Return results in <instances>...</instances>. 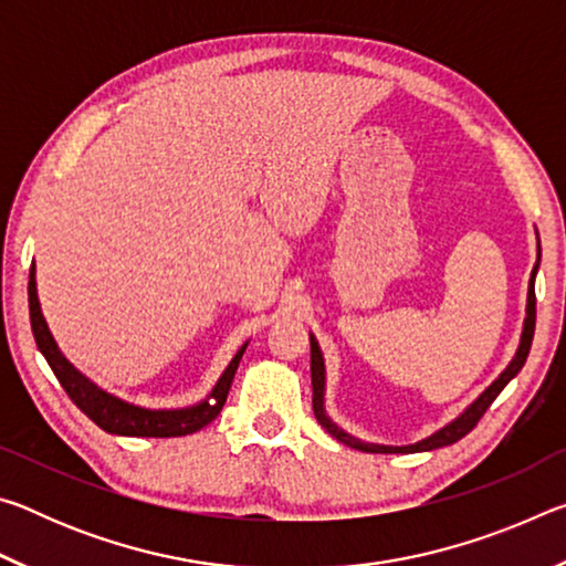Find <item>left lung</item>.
<instances>
[{
	"mask_svg": "<svg viewBox=\"0 0 566 566\" xmlns=\"http://www.w3.org/2000/svg\"><path fill=\"white\" fill-rule=\"evenodd\" d=\"M539 256H542V249L539 242H536V264L532 270L530 276V292H526V317H524V329H522V339H520V347H516L514 359L510 361V367H506L500 377H496L490 387H486L482 395H479L472 405H469L462 415H459L454 421H449L447 427L439 429L432 437L421 439L417 444H407V447H389V444H369V442H361V439L352 437L339 429L334 421L327 417V411H324V357H322V349L317 339L310 334V344H312V407H314V417H317L319 424L327 429V432L339 439L342 444H347L352 449H359V452H371V454H415V452H432V449L439 447H449L459 442V439L467 437L472 429L476 427V421L482 419V415L486 409H490L492 401L500 397V391L510 385V381L520 375V369L524 367L526 357H530V349H532V339H534V322H536V296H534V276L536 270H539Z\"/></svg>",
	"mask_w": 566,
	"mask_h": 566,
	"instance_id": "8db88e82",
	"label": "left lung"
}]
</instances>
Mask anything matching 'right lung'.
Masks as SVG:
<instances>
[{"label":"right lung","mask_w":566,"mask_h":566,"mask_svg":"<svg viewBox=\"0 0 566 566\" xmlns=\"http://www.w3.org/2000/svg\"><path fill=\"white\" fill-rule=\"evenodd\" d=\"M30 319L36 347L44 354V359L50 361L54 377L60 379V385L64 387L66 395H70V399L94 421V424L102 427L104 432L119 437H185L199 432V429L207 427L209 421L222 411L229 387H232L234 371L239 367V359H242V354L247 349V344L239 347L234 359L229 361V367L224 369V375L219 377L214 389L209 391V397L205 401H199V405H191L185 409H145L99 389L94 381L84 377L80 369H74V364L60 352L50 327H46V322L42 317L40 300H36L34 264L30 270Z\"/></svg>","instance_id":"right-lung-1"}]
</instances>
